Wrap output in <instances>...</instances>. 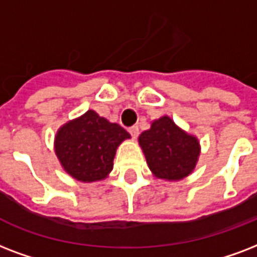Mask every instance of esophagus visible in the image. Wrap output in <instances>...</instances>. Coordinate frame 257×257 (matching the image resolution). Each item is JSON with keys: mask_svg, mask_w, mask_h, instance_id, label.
Instances as JSON below:
<instances>
[{"mask_svg": "<svg viewBox=\"0 0 257 257\" xmlns=\"http://www.w3.org/2000/svg\"><path fill=\"white\" fill-rule=\"evenodd\" d=\"M128 133H130L131 134V137H133V138H137V137H138V134H139V127L138 126H131L130 128H128Z\"/></svg>", "mask_w": 257, "mask_h": 257, "instance_id": "obj_1", "label": "esophagus"}]
</instances>
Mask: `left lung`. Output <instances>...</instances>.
<instances>
[{
	"instance_id": "8db88e82",
	"label": "left lung",
	"mask_w": 257,
	"mask_h": 257,
	"mask_svg": "<svg viewBox=\"0 0 257 257\" xmlns=\"http://www.w3.org/2000/svg\"><path fill=\"white\" fill-rule=\"evenodd\" d=\"M138 141L150 170L162 180L178 181L189 176L200 156L196 137L181 130L169 116L154 120Z\"/></svg>"
}]
</instances>
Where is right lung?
Here are the masks:
<instances>
[{"label":"right lung","instance_id":"obj_1","mask_svg":"<svg viewBox=\"0 0 257 257\" xmlns=\"http://www.w3.org/2000/svg\"><path fill=\"white\" fill-rule=\"evenodd\" d=\"M127 138L130 134L118 123L108 122L89 110L57 131L55 150L69 176L93 182L112 170L116 147Z\"/></svg>","mask_w":257,"mask_h":257}]
</instances>
